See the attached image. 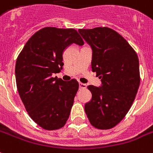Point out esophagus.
Here are the masks:
<instances>
[{"mask_svg": "<svg viewBox=\"0 0 153 153\" xmlns=\"http://www.w3.org/2000/svg\"><path fill=\"white\" fill-rule=\"evenodd\" d=\"M85 88H86V85H85V84L79 82V89H85Z\"/></svg>", "mask_w": 153, "mask_h": 153, "instance_id": "esophagus-1", "label": "esophagus"}]
</instances>
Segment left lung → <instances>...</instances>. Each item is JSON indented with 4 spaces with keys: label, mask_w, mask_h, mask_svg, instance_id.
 <instances>
[{
    "label": "left lung",
    "mask_w": 153,
    "mask_h": 153,
    "mask_svg": "<svg viewBox=\"0 0 153 153\" xmlns=\"http://www.w3.org/2000/svg\"><path fill=\"white\" fill-rule=\"evenodd\" d=\"M91 46L92 71L101 86L89 85L92 99L85 111L92 126L108 130L116 126L130 110L140 85L137 53L120 33L108 27L79 29Z\"/></svg>",
    "instance_id": "left-lung-1"
}]
</instances>
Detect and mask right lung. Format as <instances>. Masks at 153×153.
<instances>
[{
	"mask_svg": "<svg viewBox=\"0 0 153 153\" xmlns=\"http://www.w3.org/2000/svg\"><path fill=\"white\" fill-rule=\"evenodd\" d=\"M73 43L84 45L76 30L45 27L31 36L16 59L19 97L30 117L45 130L65 125L79 89L75 79L65 82L52 76L61 71L63 53Z\"/></svg>",
	"mask_w": 153,
	"mask_h": 153,
	"instance_id": "1",
	"label": "right lung"
}]
</instances>
